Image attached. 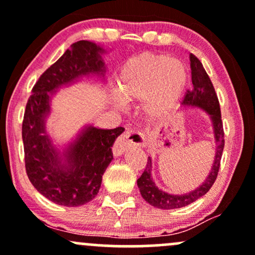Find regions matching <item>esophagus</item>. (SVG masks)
I'll use <instances>...</instances> for the list:
<instances>
[{"instance_id":"esophagus-1","label":"esophagus","mask_w":255,"mask_h":255,"mask_svg":"<svg viewBox=\"0 0 255 255\" xmlns=\"http://www.w3.org/2000/svg\"><path fill=\"white\" fill-rule=\"evenodd\" d=\"M128 137H129V131H128V130L125 131L124 134H121V135L118 137V140H116L115 144H114V147H113L114 156H115V157L121 156V154H124V152L127 150V147H129L131 141L129 139H128ZM139 137H140V139L144 140V141L146 139H147L145 134H141V133H139ZM142 140H139V142L142 141ZM140 144H141V142H140Z\"/></svg>"}]
</instances>
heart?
<instances>
[{
  "mask_svg": "<svg viewBox=\"0 0 255 255\" xmlns=\"http://www.w3.org/2000/svg\"><path fill=\"white\" fill-rule=\"evenodd\" d=\"M188 71L180 60L168 55L141 54L129 58L120 75V89L113 92V104L125 110L128 101L144 98L142 109L150 118H162L182 98Z\"/></svg>",
  "mask_w": 255,
  "mask_h": 255,
  "instance_id": "1",
  "label": "heart"
}]
</instances>
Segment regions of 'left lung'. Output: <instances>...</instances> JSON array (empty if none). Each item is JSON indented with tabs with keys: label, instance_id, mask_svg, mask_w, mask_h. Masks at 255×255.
I'll use <instances>...</instances> for the list:
<instances>
[{
	"label": "left lung",
	"instance_id": "1",
	"mask_svg": "<svg viewBox=\"0 0 255 255\" xmlns=\"http://www.w3.org/2000/svg\"><path fill=\"white\" fill-rule=\"evenodd\" d=\"M189 62H191L192 83L194 89H193L192 92L188 91V93L184 97L181 110L183 111L188 109V108L189 109L197 108V109L203 110L205 114L209 115L212 124L213 137H215L216 144L215 158H213V163L209 175L200 186L193 189V191L183 193V194H171V193L164 192L156 186L153 177H152V159L151 157H148L145 170L141 176L137 178L136 183L137 187H139L140 194L145 199V201H147L148 204L157 207V209H178V207H183L194 203L199 198L206 194L212 187V184L215 183L216 177H217L222 153H223L224 131L217 95H216L209 75L204 69L203 63L193 54L189 55Z\"/></svg>",
	"mask_w": 255,
	"mask_h": 255
}]
</instances>
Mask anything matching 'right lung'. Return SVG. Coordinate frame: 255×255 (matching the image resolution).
<instances>
[{
	"label": "right lung",
	"instance_id": "obj_1",
	"mask_svg": "<svg viewBox=\"0 0 255 255\" xmlns=\"http://www.w3.org/2000/svg\"><path fill=\"white\" fill-rule=\"evenodd\" d=\"M104 46L79 40L40 75L26 104L22 122L25 166L31 183L52 203L75 207L97 195L102 176L113 160V147L124 127L103 129L85 125L62 146L55 144L46 128L52 98L58 90L93 79L107 81Z\"/></svg>",
	"mask_w": 255,
	"mask_h": 255
}]
</instances>
